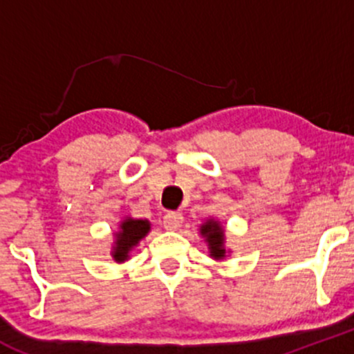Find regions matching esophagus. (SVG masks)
Wrapping results in <instances>:
<instances>
[{
  "instance_id": "1",
  "label": "esophagus",
  "mask_w": 354,
  "mask_h": 354,
  "mask_svg": "<svg viewBox=\"0 0 354 354\" xmlns=\"http://www.w3.org/2000/svg\"><path fill=\"white\" fill-rule=\"evenodd\" d=\"M181 224H183V216L180 212H167L164 216V227L167 231H176L180 230Z\"/></svg>"
}]
</instances>
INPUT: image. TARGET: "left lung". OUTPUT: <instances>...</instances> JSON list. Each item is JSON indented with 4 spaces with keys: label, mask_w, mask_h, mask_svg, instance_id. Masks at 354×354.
Returning <instances> with one entry per match:
<instances>
[{
    "label": "left lung",
    "mask_w": 354,
    "mask_h": 354,
    "mask_svg": "<svg viewBox=\"0 0 354 354\" xmlns=\"http://www.w3.org/2000/svg\"><path fill=\"white\" fill-rule=\"evenodd\" d=\"M200 236L207 243L209 248V257L214 260H224L231 253V250L226 248V234L221 221L207 219L205 223L200 224Z\"/></svg>",
    "instance_id": "1"
}]
</instances>
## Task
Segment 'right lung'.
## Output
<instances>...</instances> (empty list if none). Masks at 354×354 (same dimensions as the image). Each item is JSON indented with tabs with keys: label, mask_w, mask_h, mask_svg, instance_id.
Instances as JSON below:
<instances>
[{
	"label": "right lung",
	"mask_w": 354,
	"mask_h": 354,
	"mask_svg": "<svg viewBox=\"0 0 354 354\" xmlns=\"http://www.w3.org/2000/svg\"><path fill=\"white\" fill-rule=\"evenodd\" d=\"M151 231V223L147 219H133L127 216L118 224V231H114L111 257L114 262L121 263L130 259L131 250L135 248Z\"/></svg>",
	"instance_id": "1"
}]
</instances>
